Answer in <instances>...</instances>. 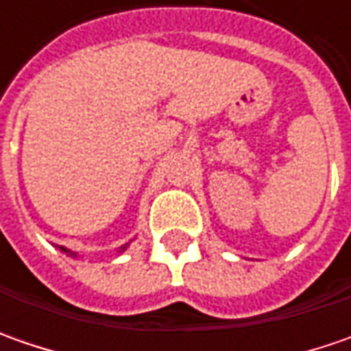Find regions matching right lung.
I'll use <instances>...</instances> for the list:
<instances>
[{
    "instance_id": "obj_1",
    "label": "right lung",
    "mask_w": 351,
    "mask_h": 351,
    "mask_svg": "<svg viewBox=\"0 0 351 351\" xmlns=\"http://www.w3.org/2000/svg\"><path fill=\"white\" fill-rule=\"evenodd\" d=\"M125 248H127V246H123V248H121V250H125ZM60 250H62V252H66V254H68V250L64 248V246H60Z\"/></svg>"
}]
</instances>
